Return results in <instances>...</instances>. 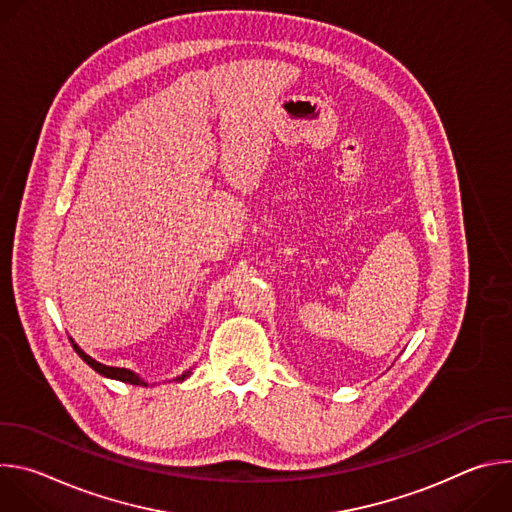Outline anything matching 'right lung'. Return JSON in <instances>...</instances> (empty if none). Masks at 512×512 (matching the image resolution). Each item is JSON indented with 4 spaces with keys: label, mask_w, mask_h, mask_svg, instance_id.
<instances>
[{
    "label": "right lung",
    "mask_w": 512,
    "mask_h": 512,
    "mask_svg": "<svg viewBox=\"0 0 512 512\" xmlns=\"http://www.w3.org/2000/svg\"><path fill=\"white\" fill-rule=\"evenodd\" d=\"M70 344H72V348L77 350V354L89 364V367L93 369V371H97L99 375H103V377H109V379H117V381H123V383H129V385H145L148 387V383L145 381H141L135 373H131V371H127V369H117V367H105V364H101V362H97V360H93L89 354H85L75 342L70 340ZM188 377V373H184L178 381H184Z\"/></svg>",
    "instance_id": "right-lung-1"
}]
</instances>
